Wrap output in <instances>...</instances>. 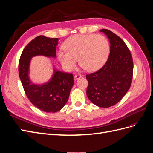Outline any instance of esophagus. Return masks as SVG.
<instances>
[{
    "label": "esophagus",
    "instance_id": "1",
    "mask_svg": "<svg viewBox=\"0 0 153 153\" xmlns=\"http://www.w3.org/2000/svg\"><path fill=\"white\" fill-rule=\"evenodd\" d=\"M81 77H82L81 75H76L75 76H74V79L78 80V79H79V78H80Z\"/></svg>",
    "mask_w": 153,
    "mask_h": 153
}]
</instances>
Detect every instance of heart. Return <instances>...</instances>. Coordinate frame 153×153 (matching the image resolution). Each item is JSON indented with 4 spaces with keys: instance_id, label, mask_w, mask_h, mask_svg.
I'll use <instances>...</instances> for the list:
<instances>
[{
    "instance_id": "heart-1",
    "label": "heart",
    "mask_w": 153,
    "mask_h": 153,
    "mask_svg": "<svg viewBox=\"0 0 153 153\" xmlns=\"http://www.w3.org/2000/svg\"><path fill=\"white\" fill-rule=\"evenodd\" d=\"M66 52H59V59L63 66L71 70L77 59L87 71H94L102 67L109 53L108 40L102 35L75 34L68 38L63 45Z\"/></svg>"
}]
</instances>
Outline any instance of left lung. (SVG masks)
<instances>
[{
    "mask_svg": "<svg viewBox=\"0 0 153 153\" xmlns=\"http://www.w3.org/2000/svg\"><path fill=\"white\" fill-rule=\"evenodd\" d=\"M110 52L107 61L98 71L87 74V96L96 106L110 107L121 100L130 88L133 72L131 53L124 41L108 29Z\"/></svg>",
    "mask_w": 153,
    "mask_h": 153,
    "instance_id": "1",
    "label": "left lung"
}]
</instances>
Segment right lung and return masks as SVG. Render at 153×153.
<instances>
[{
	"label": "right lung",
	"instance_id": "add662e5",
	"mask_svg": "<svg viewBox=\"0 0 153 153\" xmlns=\"http://www.w3.org/2000/svg\"><path fill=\"white\" fill-rule=\"evenodd\" d=\"M58 38L39 36L32 39L23 50L18 64V72L25 94L30 102L46 112H56L66 105L74 84L73 75L55 69L54 75L47 84H32L29 78L30 59L36 55L56 57Z\"/></svg>",
	"mask_w": 153,
	"mask_h": 153
}]
</instances>
